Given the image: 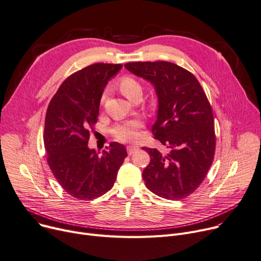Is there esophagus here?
<instances>
[{"instance_id":"1","label":"esophagus","mask_w":261,"mask_h":261,"mask_svg":"<svg viewBox=\"0 0 261 261\" xmlns=\"http://www.w3.org/2000/svg\"><path fill=\"white\" fill-rule=\"evenodd\" d=\"M138 149H140V148H138L137 146H128L127 147V151H128V154L129 155H132L135 151H137Z\"/></svg>"}]
</instances>
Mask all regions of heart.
<instances>
[{"label": "heart", "mask_w": 261, "mask_h": 261, "mask_svg": "<svg viewBox=\"0 0 261 261\" xmlns=\"http://www.w3.org/2000/svg\"><path fill=\"white\" fill-rule=\"evenodd\" d=\"M119 89L124 93L130 100L133 99V97L136 94H142V86L135 79L131 76H124L119 81ZM107 95V92L105 91L101 95L100 101L102 102L105 100ZM143 127V123L140 119H131L121 121V123L116 124L112 130L111 133L113 137L118 142H133L138 137V130Z\"/></svg>", "instance_id": "1"}]
</instances>
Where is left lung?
Here are the masks:
<instances>
[{
	"instance_id": "8db88e82",
	"label": "left lung",
	"mask_w": 261,
	"mask_h": 261,
	"mask_svg": "<svg viewBox=\"0 0 261 261\" xmlns=\"http://www.w3.org/2000/svg\"><path fill=\"white\" fill-rule=\"evenodd\" d=\"M149 81L159 97L154 138L170 149L167 155L146 148L150 164L143 171L146 187L166 199L188 197L200 186L215 153L213 111L197 79L170 62H134L125 65Z\"/></svg>"
}]
</instances>
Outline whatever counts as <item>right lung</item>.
Masks as SVG:
<instances>
[{
    "label": "right lung",
    "instance_id": "add662e5",
    "mask_svg": "<svg viewBox=\"0 0 261 261\" xmlns=\"http://www.w3.org/2000/svg\"><path fill=\"white\" fill-rule=\"evenodd\" d=\"M121 67L97 63L74 72L60 86L46 112L47 163L62 188L80 200H91L108 192L127 158L125 146L115 142L100 155L88 148L103 88Z\"/></svg>",
    "mask_w": 261,
    "mask_h": 261
}]
</instances>
